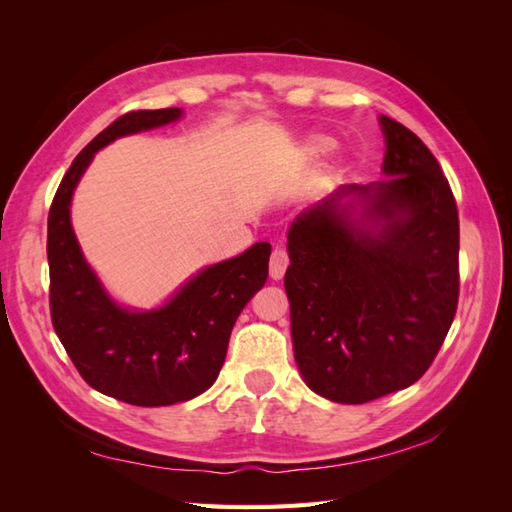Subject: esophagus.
<instances>
[{"mask_svg": "<svg viewBox=\"0 0 512 512\" xmlns=\"http://www.w3.org/2000/svg\"><path fill=\"white\" fill-rule=\"evenodd\" d=\"M288 265H290L288 252L284 250V247H275L271 254V262H269V275L273 277V280H282Z\"/></svg>", "mask_w": 512, "mask_h": 512, "instance_id": "1", "label": "esophagus"}]
</instances>
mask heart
I'll use <instances>...</instances> for the list:
<instances>
[{
  "instance_id": "1",
  "label": "heart",
  "mask_w": 512,
  "mask_h": 512,
  "mask_svg": "<svg viewBox=\"0 0 512 512\" xmlns=\"http://www.w3.org/2000/svg\"><path fill=\"white\" fill-rule=\"evenodd\" d=\"M335 147V141L329 136H309L305 141V151L309 156H327V153Z\"/></svg>"
}]
</instances>
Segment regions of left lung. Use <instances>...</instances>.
Masks as SVG:
<instances>
[{"instance_id":"8db88e82","label":"left lung","mask_w":512,"mask_h":512,"mask_svg":"<svg viewBox=\"0 0 512 512\" xmlns=\"http://www.w3.org/2000/svg\"><path fill=\"white\" fill-rule=\"evenodd\" d=\"M382 173L339 185L288 230L294 361L314 393L367 404L421 378L459 299V215L425 143L380 115Z\"/></svg>"}]
</instances>
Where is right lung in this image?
<instances>
[{"instance_id": "add662e5", "label": "right lung", "mask_w": 512, "mask_h": 512, "mask_svg": "<svg viewBox=\"0 0 512 512\" xmlns=\"http://www.w3.org/2000/svg\"><path fill=\"white\" fill-rule=\"evenodd\" d=\"M181 108L132 111L102 130L61 179L49 211L46 256L51 269V320L83 380L132 406H173L205 393L226 359L230 331L269 275L271 245L190 277L162 307L138 312L111 299L91 271L70 222V203L96 151L121 136L162 128Z\"/></svg>"}]
</instances>
